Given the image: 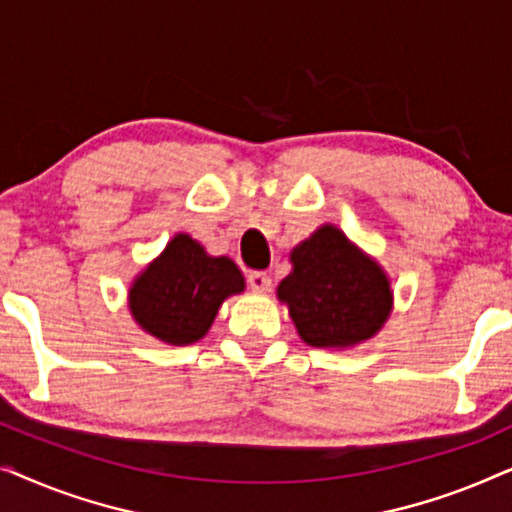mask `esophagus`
<instances>
[{"mask_svg":"<svg viewBox=\"0 0 512 512\" xmlns=\"http://www.w3.org/2000/svg\"><path fill=\"white\" fill-rule=\"evenodd\" d=\"M270 284H272V279H270L268 272H261V270L249 272V286H251V289H256V291H268Z\"/></svg>","mask_w":512,"mask_h":512,"instance_id":"esophagus-1","label":"esophagus"}]
</instances>
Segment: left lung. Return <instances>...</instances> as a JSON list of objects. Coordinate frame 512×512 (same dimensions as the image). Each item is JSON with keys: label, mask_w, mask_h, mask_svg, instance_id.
I'll return each mask as SVG.
<instances>
[{"label": "left lung", "mask_w": 512, "mask_h": 512, "mask_svg": "<svg viewBox=\"0 0 512 512\" xmlns=\"http://www.w3.org/2000/svg\"><path fill=\"white\" fill-rule=\"evenodd\" d=\"M293 272L277 296L289 305L300 338L312 347H349L380 331L391 310L380 265L324 226L291 254Z\"/></svg>", "instance_id": "8db88e82"}]
</instances>
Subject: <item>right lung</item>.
<instances>
[{
	"label": "right lung",
	"mask_w": 512,
	"mask_h": 512,
	"mask_svg": "<svg viewBox=\"0 0 512 512\" xmlns=\"http://www.w3.org/2000/svg\"><path fill=\"white\" fill-rule=\"evenodd\" d=\"M244 289V277L226 256H207L188 235L167 244L130 289L132 317L146 333L170 345H191L209 331L223 300Z\"/></svg>",
	"instance_id": "right-lung-1"
}]
</instances>
